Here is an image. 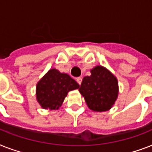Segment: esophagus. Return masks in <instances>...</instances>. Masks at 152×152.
Segmentation results:
<instances>
[{
  "mask_svg": "<svg viewBox=\"0 0 152 152\" xmlns=\"http://www.w3.org/2000/svg\"><path fill=\"white\" fill-rule=\"evenodd\" d=\"M76 82L80 85L81 83H82V78L81 77H78V78H76Z\"/></svg>",
  "mask_w": 152,
  "mask_h": 152,
  "instance_id": "esophagus-1",
  "label": "esophagus"
}]
</instances>
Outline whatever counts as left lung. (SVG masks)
Segmentation results:
<instances>
[{
    "label": "left lung",
    "mask_w": 152,
    "mask_h": 152,
    "mask_svg": "<svg viewBox=\"0 0 152 152\" xmlns=\"http://www.w3.org/2000/svg\"><path fill=\"white\" fill-rule=\"evenodd\" d=\"M91 74L83 77L79 91L90 110L96 112L109 110L118 99V80L101 65L91 69Z\"/></svg>",
    "instance_id": "1"
}]
</instances>
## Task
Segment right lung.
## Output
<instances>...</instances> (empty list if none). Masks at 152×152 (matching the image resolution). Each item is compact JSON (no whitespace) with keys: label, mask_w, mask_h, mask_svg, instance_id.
<instances>
[{"label":"right lung","mask_w":152,"mask_h":152,"mask_svg":"<svg viewBox=\"0 0 152 152\" xmlns=\"http://www.w3.org/2000/svg\"><path fill=\"white\" fill-rule=\"evenodd\" d=\"M79 88L80 85L68 74L56 69H50L37 83V101L43 109L58 110L68 92Z\"/></svg>","instance_id":"1"}]
</instances>
